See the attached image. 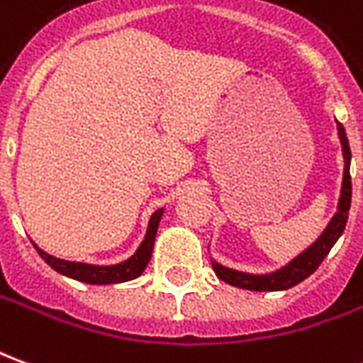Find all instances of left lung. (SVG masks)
I'll list each match as a JSON object with an SVG mask.
<instances>
[{"mask_svg": "<svg viewBox=\"0 0 363 363\" xmlns=\"http://www.w3.org/2000/svg\"><path fill=\"white\" fill-rule=\"evenodd\" d=\"M338 124V138L342 143L344 153V181H342V192H340V202H338V212L335 213V218L330 220L327 229L323 231V235L315 241V243L303 251L299 257L291 260L289 264H286L280 270H276L272 274H245L231 270L213 262V272L218 274V278L223 280L229 286L235 288L251 289V291H280V289H289L297 286L299 281H303L305 278H309L319 264L325 260L333 245L338 241V237L342 235L346 221H348V210H350L352 200V181H350V145H348V138H346V130L340 122Z\"/></svg>", "mask_w": 363, "mask_h": 363, "instance_id": "1", "label": "left lung"}]
</instances>
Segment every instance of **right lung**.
<instances>
[{"mask_svg": "<svg viewBox=\"0 0 363 363\" xmlns=\"http://www.w3.org/2000/svg\"><path fill=\"white\" fill-rule=\"evenodd\" d=\"M161 216H163V210H157L151 216L145 239L140 245V249L135 251L134 257L120 262V264H114V267H95V264H85V262H69V260L52 257L48 252H44L43 249H38L36 245L35 247L38 255L46 260V264H50L56 272L64 274L67 278L85 281V284H103V286L104 284H120V281L134 280L145 270L151 259V252H153V243H155Z\"/></svg>", "mask_w": 363, "mask_h": 363, "instance_id": "obj_1", "label": "right lung"}]
</instances>
